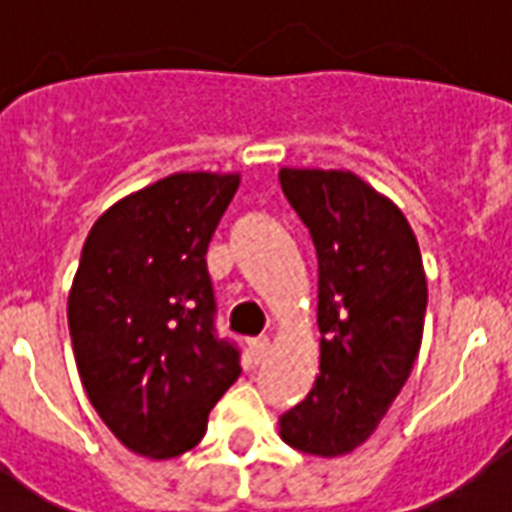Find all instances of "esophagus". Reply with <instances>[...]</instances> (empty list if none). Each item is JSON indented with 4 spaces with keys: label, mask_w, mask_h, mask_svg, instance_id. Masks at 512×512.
<instances>
[{
    "label": "esophagus",
    "mask_w": 512,
    "mask_h": 512,
    "mask_svg": "<svg viewBox=\"0 0 512 512\" xmlns=\"http://www.w3.org/2000/svg\"><path fill=\"white\" fill-rule=\"evenodd\" d=\"M268 337H255V340H249V354L255 362H263V356L268 354Z\"/></svg>",
    "instance_id": "1"
}]
</instances>
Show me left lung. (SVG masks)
<instances>
[{"mask_svg":"<svg viewBox=\"0 0 512 512\" xmlns=\"http://www.w3.org/2000/svg\"><path fill=\"white\" fill-rule=\"evenodd\" d=\"M318 252L321 373L279 417L293 450L337 458L365 444L411 376L428 282L414 230L354 172L279 169Z\"/></svg>","mask_w":512,"mask_h":512,"instance_id":"left-lung-1","label":"left lung"}]
</instances>
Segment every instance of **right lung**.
<instances>
[{
	"label": "right lung",
	"mask_w": 512,
	"mask_h": 512,
	"mask_svg": "<svg viewBox=\"0 0 512 512\" xmlns=\"http://www.w3.org/2000/svg\"><path fill=\"white\" fill-rule=\"evenodd\" d=\"M238 175L175 172L93 224L68 296L84 392L131 452L175 458L205 436L241 351L216 334L205 266Z\"/></svg>",
	"instance_id": "right-lung-1"
}]
</instances>
